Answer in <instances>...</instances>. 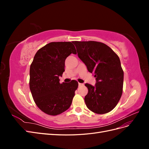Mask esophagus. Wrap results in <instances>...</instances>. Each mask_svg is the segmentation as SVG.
<instances>
[{
	"instance_id": "obj_1",
	"label": "esophagus",
	"mask_w": 149,
	"mask_h": 149,
	"mask_svg": "<svg viewBox=\"0 0 149 149\" xmlns=\"http://www.w3.org/2000/svg\"><path fill=\"white\" fill-rule=\"evenodd\" d=\"M78 85H79V86H83L84 85L83 83H78Z\"/></svg>"
}]
</instances>
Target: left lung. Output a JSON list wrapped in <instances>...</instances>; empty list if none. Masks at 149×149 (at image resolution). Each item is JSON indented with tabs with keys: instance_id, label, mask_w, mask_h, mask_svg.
<instances>
[{
	"instance_id": "8db88e82",
	"label": "left lung",
	"mask_w": 149,
	"mask_h": 149,
	"mask_svg": "<svg viewBox=\"0 0 149 149\" xmlns=\"http://www.w3.org/2000/svg\"><path fill=\"white\" fill-rule=\"evenodd\" d=\"M78 57L94 74V86L86 83L88 89L84 101L88 109L102 114L111 111L123 94L124 71L118 55L106 44L95 42H73Z\"/></svg>"
}]
</instances>
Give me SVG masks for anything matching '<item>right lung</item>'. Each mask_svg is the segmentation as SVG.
<instances>
[{"label": "right lung", "mask_w": 149, "mask_h": 149, "mask_svg": "<svg viewBox=\"0 0 149 149\" xmlns=\"http://www.w3.org/2000/svg\"><path fill=\"white\" fill-rule=\"evenodd\" d=\"M73 42H51L36 53L30 68V89L39 109L50 116L61 114L70 107L78 83H60L66 58L76 54Z\"/></svg>", "instance_id": "1"}]
</instances>
